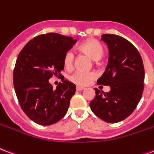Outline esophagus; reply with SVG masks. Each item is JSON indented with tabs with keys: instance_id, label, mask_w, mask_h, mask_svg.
Returning <instances> with one entry per match:
<instances>
[{
	"instance_id": "1",
	"label": "esophagus",
	"mask_w": 154,
	"mask_h": 154,
	"mask_svg": "<svg viewBox=\"0 0 154 154\" xmlns=\"http://www.w3.org/2000/svg\"><path fill=\"white\" fill-rule=\"evenodd\" d=\"M85 88L82 87H79V86H77V91H83Z\"/></svg>"
}]
</instances>
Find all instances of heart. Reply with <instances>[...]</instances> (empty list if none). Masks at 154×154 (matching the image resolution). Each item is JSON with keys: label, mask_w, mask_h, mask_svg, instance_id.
<instances>
[{"label": "heart", "mask_w": 154, "mask_h": 154, "mask_svg": "<svg viewBox=\"0 0 154 154\" xmlns=\"http://www.w3.org/2000/svg\"><path fill=\"white\" fill-rule=\"evenodd\" d=\"M80 49L84 54L88 55L89 57L95 61L100 59L104 54V49L102 45L97 40L91 39L85 42L80 46ZM73 51H67L63 57V65L66 69H71L74 63ZM96 77V74L92 72H82V71H77L69 77L72 82L74 83L80 85V86H86L91 82Z\"/></svg>", "instance_id": "1"}]
</instances>
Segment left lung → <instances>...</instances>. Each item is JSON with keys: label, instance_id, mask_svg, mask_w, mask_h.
<instances>
[{"label": "left lung", "instance_id": "obj_1", "mask_svg": "<svg viewBox=\"0 0 154 154\" xmlns=\"http://www.w3.org/2000/svg\"><path fill=\"white\" fill-rule=\"evenodd\" d=\"M101 40L109 49V61L97 84L110 86V91L95 88L90 107L104 121L118 123L132 114L142 97L144 67L139 51L129 41L110 34L101 35Z\"/></svg>", "mask_w": 154, "mask_h": 154}]
</instances>
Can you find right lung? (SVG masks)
Returning <instances> with one entry per match:
<instances>
[{
	"label": "right lung",
	"mask_w": 154,
	"mask_h": 154,
	"mask_svg": "<svg viewBox=\"0 0 154 154\" xmlns=\"http://www.w3.org/2000/svg\"><path fill=\"white\" fill-rule=\"evenodd\" d=\"M76 43L72 37L48 33L29 41L19 54L13 72L15 94L23 111L36 124L50 125L67 113L76 86L63 80L54 90L48 80L62 77L64 55Z\"/></svg>",
	"instance_id": "add662e5"
}]
</instances>
